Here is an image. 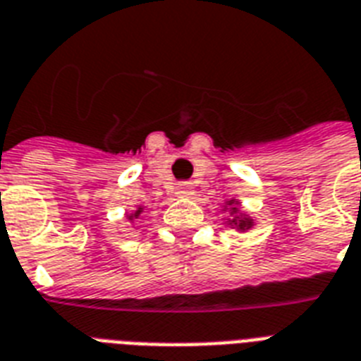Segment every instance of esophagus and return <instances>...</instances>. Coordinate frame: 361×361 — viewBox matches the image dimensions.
I'll use <instances>...</instances> for the list:
<instances>
[{"mask_svg":"<svg viewBox=\"0 0 361 361\" xmlns=\"http://www.w3.org/2000/svg\"><path fill=\"white\" fill-rule=\"evenodd\" d=\"M195 195V187H192V183H189V181H183V183H178V187H176V197L180 198H189Z\"/></svg>","mask_w":361,"mask_h":361,"instance_id":"esophagus-1","label":"esophagus"}]
</instances>
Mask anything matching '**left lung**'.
Returning <instances> with one entry per match:
<instances>
[{
    "label": "left lung",
    "instance_id": "obj_1",
    "mask_svg": "<svg viewBox=\"0 0 361 361\" xmlns=\"http://www.w3.org/2000/svg\"><path fill=\"white\" fill-rule=\"evenodd\" d=\"M226 206L231 208V214L234 215L232 219L226 221V225H231L232 228H236V231H240V232L249 231V228H251V226L255 225V221H252L251 217H249V215L241 214L240 208H238V200H236V198H232V200H228V202H226Z\"/></svg>",
    "mask_w": 361,
    "mask_h": 361
}]
</instances>
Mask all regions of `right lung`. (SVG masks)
Returning <instances> with one entry per match:
<instances>
[{
  "instance_id": "right-lung-1",
  "label": "right lung",
  "mask_w": 361,
  "mask_h": 361,
  "mask_svg": "<svg viewBox=\"0 0 361 361\" xmlns=\"http://www.w3.org/2000/svg\"><path fill=\"white\" fill-rule=\"evenodd\" d=\"M142 212H144V208H142V206H140V208L136 209L135 214H129V215H127V219H129L130 223H133V221H135V219H138V217H140V215H142Z\"/></svg>"
}]
</instances>
